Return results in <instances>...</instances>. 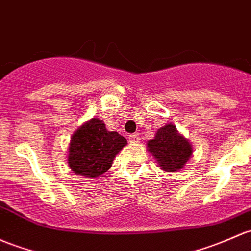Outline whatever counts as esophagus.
<instances>
[{"label":"esophagus","mask_w":251,"mask_h":251,"mask_svg":"<svg viewBox=\"0 0 251 251\" xmlns=\"http://www.w3.org/2000/svg\"><path fill=\"white\" fill-rule=\"evenodd\" d=\"M128 141H130L131 143H139V142H141V138H139L137 134L132 133V134H130V136H128Z\"/></svg>","instance_id":"34e87169"}]
</instances>
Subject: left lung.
<instances>
[{
	"label": "left lung",
	"instance_id": "1",
	"mask_svg": "<svg viewBox=\"0 0 251 251\" xmlns=\"http://www.w3.org/2000/svg\"><path fill=\"white\" fill-rule=\"evenodd\" d=\"M148 148L160 162L162 170L176 172L181 170L192 154V148L183 136L178 133L176 126L167 124L148 142Z\"/></svg>",
	"mask_w": 251,
	"mask_h": 251
}]
</instances>
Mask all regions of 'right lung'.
<instances>
[{
	"label": "right lung",
	"instance_id": "add662e5",
	"mask_svg": "<svg viewBox=\"0 0 251 251\" xmlns=\"http://www.w3.org/2000/svg\"><path fill=\"white\" fill-rule=\"evenodd\" d=\"M126 144L123 136L107 131L103 121L92 118L71 138L68 163L77 174L97 178L112 167L115 155Z\"/></svg>",
	"mask_w": 251,
	"mask_h": 251
}]
</instances>
